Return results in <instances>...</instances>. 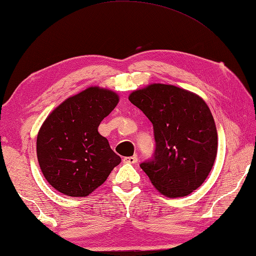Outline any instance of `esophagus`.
Wrapping results in <instances>:
<instances>
[{
	"instance_id": "esophagus-1",
	"label": "esophagus",
	"mask_w": 256,
	"mask_h": 256,
	"mask_svg": "<svg viewBox=\"0 0 256 256\" xmlns=\"http://www.w3.org/2000/svg\"><path fill=\"white\" fill-rule=\"evenodd\" d=\"M123 162L125 164H136V162H138V158L136 157V156H133V157H125L123 159Z\"/></svg>"
}]
</instances>
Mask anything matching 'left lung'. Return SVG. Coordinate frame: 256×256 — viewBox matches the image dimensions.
<instances>
[{
  "mask_svg": "<svg viewBox=\"0 0 256 256\" xmlns=\"http://www.w3.org/2000/svg\"><path fill=\"white\" fill-rule=\"evenodd\" d=\"M128 100L154 125L156 150L142 170L162 196H188L206 180L218 150L210 108L198 94L162 84L136 90Z\"/></svg>",
  "mask_w": 256,
  "mask_h": 256,
  "instance_id": "left-lung-1",
  "label": "left lung"
}]
</instances>
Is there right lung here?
I'll return each instance as SVG.
<instances>
[{"instance_id":"obj_1","label":"right lung","mask_w":256,"mask_h":256,"mask_svg":"<svg viewBox=\"0 0 256 256\" xmlns=\"http://www.w3.org/2000/svg\"><path fill=\"white\" fill-rule=\"evenodd\" d=\"M112 90L89 86L50 112L37 136V158L46 180L68 196H88L120 157L98 126L118 104Z\"/></svg>"}]
</instances>
